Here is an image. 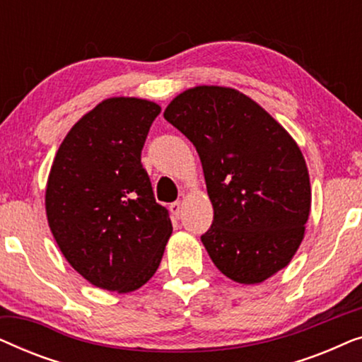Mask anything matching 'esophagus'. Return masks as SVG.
Masks as SVG:
<instances>
[{"mask_svg":"<svg viewBox=\"0 0 362 362\" xmlns=\"http://www.w3.org/2000/svg\"><path fill=\"white\" fill-rule=\"evenodd\" d=\"M181 201H176V202H173V204L170 206V211H171V214L175 216V217H180V214H181Z\"/></svg>","mask_w":362,"mask_h":362,"instance_id":"esophagus-1","label":"esophagus"}]
</instances>
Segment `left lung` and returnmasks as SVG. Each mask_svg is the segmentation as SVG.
<instances>
[{"label":"left lung","instance_id":"left-lung-1","mask_svg":"<svg viewBox=\"0 0 362 362\" xmlns=\"http://www.w3.org/2000/svg\"><path fill=\"white\" fill-rule=\"evenodd\" d=\"M163 115L201 158L214 207L201 240L214 265L244 285L285 269L311 209L308 168L290 133L245 93L221 86L187 88Z\"/></svg>","mask_w":362,"mask_h":362}]
</instances>
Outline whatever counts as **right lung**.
<instances>
[{
  "label": "right lung",
  "mask_w": 362,
  "mask_h": 362,
  "mask_svg": "<svg viewBox=\"0 0 362 362\" xmlns=\"http://www.w3.org/2000/svg\"><path fill=\"white\" fill-rule=\"evenodd\" d=\"M161 107L110 97L64 138L46 185V214L72 269L98 288L130 293L155 275L173 226L141 166Z\"/></svg>",
  "instance_id": "obj_1"
}]
</instances>
